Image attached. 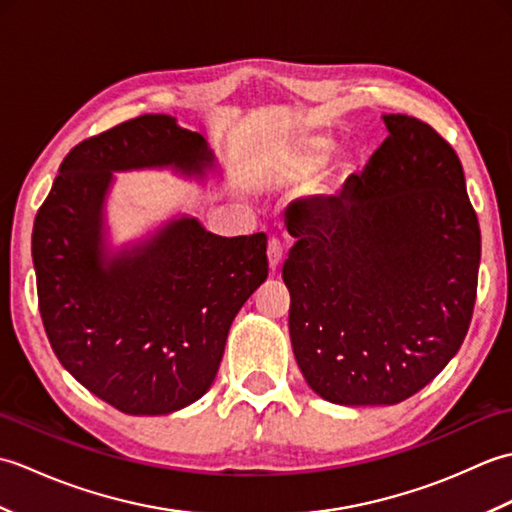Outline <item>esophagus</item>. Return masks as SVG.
<instances>
[{
	"label": "esophagus",
	"mask_w": 512,
	"mask_h": 512,
	"mask_svg": "<svg viewBox=\"0 0 512 512\" xmlns=\"http://www.w3.org/2000/svg\"><path fill=\"white\" fill-rule=\"evenodd\" d=\"M281 257H284V246H281V242H279L277 237H273L268 242V266H270V270H277L279 268Z\"/></svg>",
	"instance_id": "1"
}]
</instances>
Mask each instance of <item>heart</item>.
Masks as SVG:
<instances>
[{"label":"heart","mask_w":512,"mask_h":512,"mask_svg":"<svg viewBox=\"0 0 512 512\" xmlns=\"http://www.w3.org/2000/svg\"><path fill=\"white\" fill-rule=\"evenodd\" d=\"M325 156H328V145L325 143H312L301 151H290V154L273 160V165H268L264 169L259 182H262V187H268V189L288 187V184L303 182L308 180L312 173L319 171ZM336 182L339 180H332V178L325 180V189H328V193L336 191V187H339Z\"/></svg>","instance_id":"obj_1"}]
</instances>
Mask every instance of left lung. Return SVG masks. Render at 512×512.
<instances>
[{"mask_svg": "<svg viewBox=\"0 0 512 512\" xmlns=\"http://www.w3.org/2000/svg\"><path fill=\"white\" fill-rule=\"evenodd\" d=\"M389 136L341 195L290 217V341L308 385L347 407L396 405L469 332L480 224L462 162L431 125L385 114Z\"/></svg>", "mask_w": 512, "mask_h": 512, "instance_id": "1", "label": "left lung"}]
</instances>
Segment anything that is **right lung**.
Here are the masks:
<instances>
[{"label": "right lung", "mask_w": 512, "mask_h": 512, "mask_svg": "<svg viewBox=\"0 0 512 512\" xmlns=\"http://www.w3.org/2000/svg\"><path fill=\"white\" fill-rule=\"evenodd\" d=\"M162 167L204 178L213 151L167 114L83 140L61 162L32 228L39 312L54 354L129 416H162L202 398L235 314L268 277L264 233L220 237L189 215L118 253L107 248L112 173Z\"/></svg>", "instance_id": "obj_1"}]
</instances>
